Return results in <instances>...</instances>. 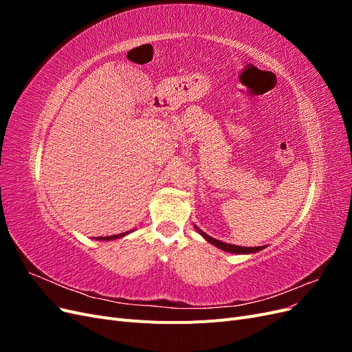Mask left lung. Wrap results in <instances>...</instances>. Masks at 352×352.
Instances as JSON below:
<instances>
[{"mask_svg": "<svg viewBox=\"0 0 352 352\" xmlns=\"http://www.w3.org/2000/svg\"><path fill=\"white\" fill-rule=\"evenodd\" d=\"M195 229H197V232L199 233V235L204 238L207 242H210V243L214 245V247H217V248H220L223 251H226V252H230V254H254V252H258V251L265 248V247H239V245L226 243V242H221V241H217L214 238H211L210 235H207L206 232H202L197 226H195Z\"/></svg>", "mask_w": 352, "mask_h": 352, "instance_id": "8db88e82", "label": "left lung"}]
</instances>
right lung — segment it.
<instances>
[{
	"label": "right lung",
	"mask_w": 352,
	"mask_h": 352,
	"mask_svg": "<svg viewBox=\"0 0 352 352\" xmlns=\"http://www.w3.org/2000/svg\"><path fill=\"white\" fill-rule=\"evenodd\" d=\"M127 233H131V232H124V233H119V235H111V236H98L97 239L98 241H113V239H119V238L126 236Z\"/></svg>",
	"instance_id": "right-lung-1"
}]
</instances>
